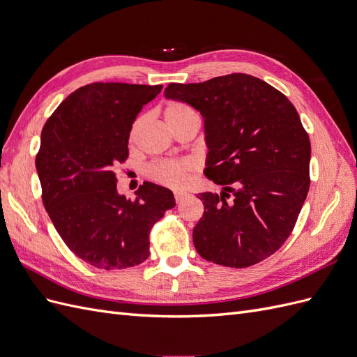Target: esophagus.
<instances>
[{
	"mask_svg": "<svg viewBox=\"0 0 357 357\" xmlns=\"http://www.w3.org/2000/svg\"><path fill=\"white\" fill-rule=\"evenodd\" d=\"M188 195L186 192H181V190H177V192H174V198H176V201L177 202H181L183 199H185V197Z\"/></svg>",
	"mask_w": 357,
	"mask_h": 357,
	"instance_id": "obj_1",
	"label": "esophagus"
}]
</instances>
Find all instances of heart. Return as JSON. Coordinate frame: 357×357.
I'll return each mask as SVG.
<instances>
[{"mask_svg": "<svg viewBox=\"0 0 357 357\" xmlns=\"http://www.w3.org/2000/svg\"><path fill=\"white\" fill-rule=\"evenodd\" d=\"M164 117L169 128H176L181 123H185L188 121H193V119H198V114L195 110L190 109V107L185 102L180 101H172L168 102L164 112ZM199 121V119H198ZM139 126H142V117H138L137 121L132 123L131 128V139L135 138ZM193 171V164L188 159H180V160H160L155 162L149 167L147 174L149 177L155 180L156 183L162 186H168V188H183L188 183L190 172Z\"/></svg>", "mask_w": 357, "mask_h": 357, "instance_id": "1", "label": "heart"}]
</instances>
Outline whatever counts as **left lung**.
<instances>
[{"label": "left lung", "instance_id": "left-lung-1", "mask_svg": "<svg viewBox=\"0 0 357 357\" xmlns=\"http://www.w3.org/2000/svg\"><path fill=\"white\" fill-rule=\"evenodd\" d=\"M165 98L204 117V174L220 195L199 193L204 214L193 244L205 261L252 266L274 255L294 231L310 189L311 144L287 96L253 75L169 83Z\"/></svg>", "mask_w": 357, "mask_h": 357}]
</instances>
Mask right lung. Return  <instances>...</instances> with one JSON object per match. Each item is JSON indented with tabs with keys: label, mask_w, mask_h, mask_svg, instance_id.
I'll return each mask as SVG.
<instances>
[{
	"label": "right lung",
	"mask_w": 357,
	"mask_h": 357,
	"mask_svg": "<svg viewBox=\"0 0 357 357\" xmlns=\"http://www.w3.org/2000/svg\"><path fill=\"white\" fill-rule=\"evenodd\" d=\"M162 86L102 83L63 100L41 131L36 167L43 204L61 238L100 269L135 266L149 257V235L176 205L167 188L143 183L134 201L117 193L114 167L128 159L137 114Z\"/></svg>",
	"instance_id": "obj_1"
}]
</instances>
